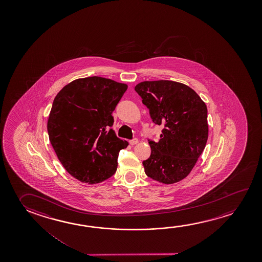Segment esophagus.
I'll use <instances>...</instances> for the list:
<instances>
[{"label": "esophagus", "mask_w": 262, "mask_h": 262, "mask_svg": "<svg viewBox=\"0 0 262 262\" xmlns=\"http://www.w3.org/2000/svg\"><path fill=\"white\" fill-rule=\"evenodd\" d=\"M138 142H139V140L136 139V138H134L133 140H130V141H129V144H130V145H136Z\"/></svg>", "instance_id": "1"}]
</instances>
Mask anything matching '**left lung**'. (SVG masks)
Returning <instances> with one entry per match:
<instances>
[{"label":"left lung","instance_id":"1","mask_svg":"<svg viewBox=\"0 0 262 262\" xmlns=\"http://www.w3.org/2000/svg\"><path fill=\"white\" fill-rule=\"evenodd\" d=\"M135 91L152 121L163 125L160 141L149 140L150 156L142 162L146 174L165 185L183 180L206 147V103L190 86L171 80L141 82Z\"/></svg>","mask_w":262,"mask_h":262}]
</instances>
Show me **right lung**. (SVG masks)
I'll list each match as a JSON object with an SVG mask.
<instances>
[{
  "label": "right lung",
  "mask_w": 262,
  "mask_h": 262,
  "mask_svg": "<svg viewBox=\"0 0 262 262\" xmlns=\"http://www.w3.org/2000/svg\"><path fill=\"white\" fill-rule=\"evenodd\" d=\"M127 89L105 77H84L66 85L54 99L49 140L67 172L82 183L99 184L116 172L119 152L129 143L112 129V114Z\"/></svg>",
  "instance_id": "add662e5"
}]
</instances>
